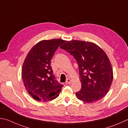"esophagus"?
I'll return each mask as SVG.
<instances>
[{
  "label": "esophagus",
  "mask_w": 128,
  "mask_h": 128,
  "mask_svg": "<svg viewBox=\"0 0 128 128\" xmlns=\"http://www.w3.org/2000/svg\"><path fill=\"white\" fill-rule=\"evenodd\" d=\"M71 82H72V80H70V79L68 78V79H67V80H66V84H70Z\"/></svg>",
  "instance_id": "34e87169"
}]
</instances>
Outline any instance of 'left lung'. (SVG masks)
<instances>
[{"instance_id":"1","label":"left lung","mask_w":128,"mask_h":128,"mask_svg":"<svg viewBox=\"0 0 128 128\" xmlns=\"http://www.w3.org/2000/svg\"><path fill=\"white\" fill-rule=\"evenodd\" d=\"M60 48L70 53L78 64L81 90L76 95L86 103L96 102L108 92L113 80L108 56L98 45L80 40L67 41Z\"/></svg>"}]
</instances>
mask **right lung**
<instances>
[{"label": "right lung", "instance_id": "obj_1", "mask_svg": "<svg viewBox=\"0 0 128 128\" xmlns=\"http://www.w3.org/2000/svg\"><path fill=\"white\" fill-rule=\"evenodd\" d=\"M66 41L52 39L38 42L28 53L23 64L22 77L29 94L36 100L52 101L63 87L55 80L51 60L55 51Z\"/></svg>", "mask_w": 128, "mask_h": 128}]
</instances>
